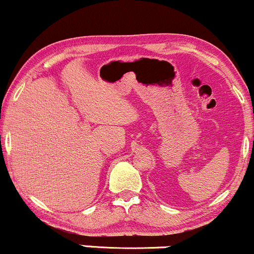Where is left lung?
<instances>
[{
	"label": "left lung",
	"instance_id": "obj_1",
	"mask_svg": "<svg viewBox=\"0 0 254 254\" xmlns=\"http://www.w3.org/2000/svg\"><path fill=\"white\" fill-rule=\"evenodd\" d=\"M253 141H254V139H253Z\"/></svg>",
	"mask_w": 254,
	"mask_h": 254
}]
</instances>
